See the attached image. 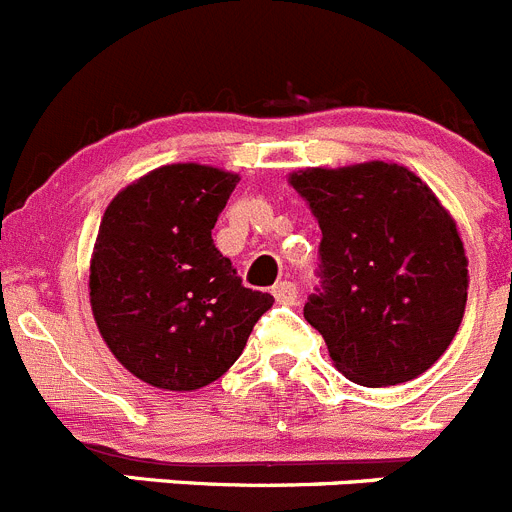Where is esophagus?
<instances>
[{
    "mask_svg": "<svg viewBox=\"0 0 512 512\" xmlns=\"http://www.w3.org/2000/svg\"><path fill=\"white\" fill-rule=\"evenodd\" d=\"M271 294H274L276 302L281 304H294L299 299V289L294 281H279V284L271 289Z\"/></svg>",
    "mask_w": 512,
    "mask_h": 512,
    "instance_id": "34e87169",
    "label": "esophagus"
}]
</instances>
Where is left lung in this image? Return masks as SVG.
Here are the masks:
<instances>
[{"label": "left lung", "mask_w": 512, "mask_h": 512, "mask_svg": "<svg viewBox=\"0 0 512 512\" xmlns=\"http://www.w3.org/2000/svg\"><path fill=\"white\" fill-rule=\"evenodd\" d=\"M320 220V284L304 320L345 378L396 386L437 363L467 304V259L452 215L401 164L292 175Z\"/></svg>", "instance_id": "1"}]
</instances>
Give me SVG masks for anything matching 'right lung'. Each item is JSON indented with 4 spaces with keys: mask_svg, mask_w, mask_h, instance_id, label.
<instances>
[{
    "mask_svg": "<svg viewBox=\"0 0 512 512\" xmlns=\"http://www.w3.org/2000/svg\"><path fill=\"white\" fill-rule=\"evenodd\" d=\"M238 177L167 164L111 200L91 259V307L129 373L167 391L218 381L274 297L243 287L213 228Z\"/></svg>",
    "mask_w": 512,
    "mask_h": 512,
    "instance_id": "1",
    "label": "right lung"
}]
</instances>
